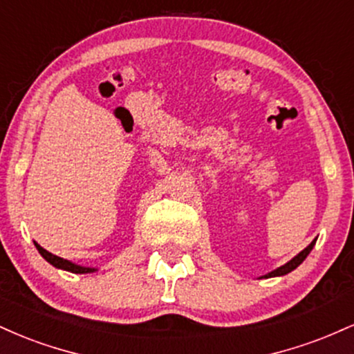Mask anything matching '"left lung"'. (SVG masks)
Wrapping results in <instances>:
<instances>
[{"mask_svg": "<svg viewBox=\"0 0 354 354\" xmlns=\"http://www.w3.org/2000/svg\"><path fill=\"white\" fill-rule=\"evenodd\" d=\"M315 243H316V239H313V241L306 248H304L301 253L296 254L293 259H290V261L286 263V265L276 268V270H273V271H271V273H268L265 276H261V278H274V276H284V274L291 273V271L296 270V268L301 265L304 259H306V256L311 253V250H313V246H315Z\"/></svg>", "mask_w": 354, "mask_h": 354, "instance_id": "obj_1", "label": "left lung"}]
</instances>
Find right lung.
Listing matches in <instances>:
<instances>
[{"label":"right lung","instance_id":"obj_1","mask_svg":"<svg viewBox=\"0 0 354 354\" xmlns=\"http://www.w3.org/2000/svg\"><path fill=\"white\" fill-rule=\"evenodd\" d=\"M35 246H36V250L39 251V254H41L43 258L50 263V265L58 268V270L70 271V273H75V274H88V273H95V271H98V268L81 266V265H76V263H73V261H68V259L59 258V256L53 254V253H50V251L44 250V248L39 246L36 241H35Z\"/></svg>","mask_w":354,"mask_h":354}]
</instances>
